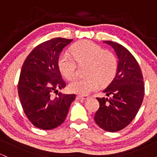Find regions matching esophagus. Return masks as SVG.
I'll return each instance as SVG.
<instances>
[{"instance_id": "esophagus-1", "label": "esophagus", "mask_w": 157, "mask_h": 157, "mask_svg": "<svg viewBox=\"0 0 157 157\" xmlns=\"http://www.w3.org/2000/svg\"><path fill=\"white\" fill-rule=\"evenodd\" d=\"M77 98L78 100H86L89 98V96L88 95H77Z\"/></svg>"}]
</instances>
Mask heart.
Returning <instances> with one entry per match:
<instances>
[{"mask_svg": "<svg viewBox=\"0 0 157 157\" xmlns=\"http://www.w3.org/2000/svg\"><path fill=\"white\" fill-rule=\"evenodd\" d=\"M71 54L63 52L59 56L57 66L60 73L67 80H72L76 75L77 63L87 65L86 78L77 79L68 85L72 92L87 94L95 91L101 84L105 86L112 82L118 63L112 52L104 50L101 46L89 40H81L72 45Z\"/></svg>", "mask_w": 157, "mask_h": 157, "instance_id": "heart-1", "label": "heart"}]
</instances>
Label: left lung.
<instances>
[{
	"label": "left lung",
	"mask_w": 157,
	"mask_h": 157,
	"mask_svg": "<svg viewBox=\"0 0 157 157\" xmlns=\"http://www.w3.org/2000/svg\"><path fill=\"white\" fill-rule=\"evenodd\" d=\"M117 55V72L103 92L109 98L97 97L100 108L94 121L102 129L116 132L128 126L137 113L145 94L143 76L135 57L127 48L112 41L105 40Z\"/></svg>",
	"instance_id": "left-lung-1"
}]
</instances>
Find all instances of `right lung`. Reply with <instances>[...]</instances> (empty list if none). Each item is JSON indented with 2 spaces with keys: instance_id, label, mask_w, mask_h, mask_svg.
Listing matches in <instances>:
<instances>
[{
  "instance_id": "1",
  "label": "right lung",
  "mask_w": 157,
  "mask_h": 157,
  "mask_svg": "<svg viewBox=\"0 0 157 157\" xmlns=\"http://www.w3.org/2000/svg\"><path fill=\"white\" fill-rule=\"evenodd\" d=\"M72 40L56 37L39 44L27 56L21 68L18 96L26 117L38 128L51 130L60 125L75 100V94L58 92L66 84L57 60L63 48Z\"/></svg>"
}]
</instances>
